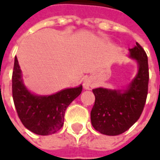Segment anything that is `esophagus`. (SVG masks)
Instances as JSON below:
<instances>
[{
	"label": "esophagus",
	"mask_w": 160,
	"mask_h": 160,
	"mask_svg": "<svg viewBox=\"0 0 160 160\" xmlns=\"http://www.w3.org/2000/svg\"><path fill=\"white\" fill-rule=\"evenodd\" d=\"M83 87L85 89H88V90H89V89H91L92 87H93V84L92 82V80H89V79H87V80H86L84 81Z\"/></svg>",
	"instance_id": "34e87169"
}]
</instances>
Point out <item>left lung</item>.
I'll return each instance as SVG.
<instances>
[{
	"mask_svg": "<svg viewBox=\"0 0 160 160\" xmlns=\"http://www.w3.org/2000/svg\"><path fill=\"white\" fill-rule=\"evenodd\" d=\"M131 58L137 61L138 73L126 90L93 89L95 103L91 111L92 127L106 135H118L136 122L144 109L148 91V56L138 42L129 49Z\"/></svg>",
	"mask_w": 160,
	"mask_h": 160,
	"instance_id": "8db88e82",
	"label": "left lung"
}]
</instances>
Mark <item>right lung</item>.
Returning <instances> with one entry per match:
<instances>
[{
	"mask_svg": "<svg viewBox=\"0 0 160 160\" xmlns=\"http://www.w3.org/2000/svg\"><path fill=\"white\" fill-rule=\"evenodd\" d=\"M13 103L23 125L39 135L56 133L63 126L67 108L82 92V86L68 88L49 96L30 92L23 83L21 70L15 56L12 76Z\"/></svg>",
	"mask_w": 160,
	"mask_h": 160,
	"instance_id": "add662e5",
	"label": "right lung"
}]
</instances>
